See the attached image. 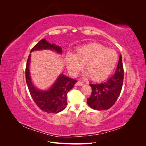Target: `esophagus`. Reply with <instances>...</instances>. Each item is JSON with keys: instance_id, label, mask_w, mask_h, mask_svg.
<instances>
[{"instance_id": "obj_1", "label": "esophagus", "mask_w": 146, "mask_h": 146, "mask_svg": "<svg viewBox=\"0 0 146 146\" xmlns=\"http://www.w3.org/2000/svg\"><path fill=\"white\" fill-rule=\"evenodd\" d=\"M83 85V83L82 82H80V81H78L76 83V86H82Z\"/></svg>"}]
</instances>
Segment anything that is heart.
Returning <instances> with one entry per match:
<instances>
[{"instance_id":"obj_1","label":"heart","mask_w":146,"mask_h":146,"mask_svg":"<svg viewBox=\"0 0 146 146\" xmlns=\"http://www.w3.org/2000/svg\"><path fill=\"white\" fill-rule=\"evenodd\" d=\"M117 61L116 51L98 43L83 46L73 56L68 55L66 58V66L71 75H76L84 65L86 75L95 82L106 79L112 73Z\"/></svg>"}]
</instances>
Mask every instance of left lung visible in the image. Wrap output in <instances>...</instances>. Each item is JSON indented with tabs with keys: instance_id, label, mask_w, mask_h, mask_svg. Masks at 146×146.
Returning a JSON list of instances; mask_svg holds the SVG:
<instances>
[{
	"instance_id": "obj_1",
	"label": "left lung",
	"mask_w": 146,
	"mask_h": 146,
	"mask_svg": "<svg viewBox=\"0 0 146 146\" xmlns=\"http://www.w3.org/2000/svg\"><path fill=\"white\" fill-rule=\"evenodd\" d=\"M123 82V68L122 55H120L114 75L106 82L97 84H90L92 94L87 98V104L94 110H105L115 103L122 90Z\"/></svg>"
}]
</instances>
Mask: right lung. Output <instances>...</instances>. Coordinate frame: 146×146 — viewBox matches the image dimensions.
<instances>
[{
	"instance_id": "1",
	"label": "right lung",
	"mask_w": 146,
	"mask_h": 146,
	"mask_svg": "<svg viewBox=\"0 0 146 146\" xmlns=\"http://www.w3.org/2000/svg\"><path fill=\"white\" fill-rule=\"evenodd\" d=\"M52 49L59 53H62V49L54 44H50L42 39L31 49V52L40 49ZM31 54L27 58L26 66V81L31 95L42 111L48 113H56L63 110L67 105L66 96L68 92L73 88L77 80L68 78L63 75L58 77L53 86L48 91H40L33 85L29 73Z\"/></svg>"
}]
</instances>
